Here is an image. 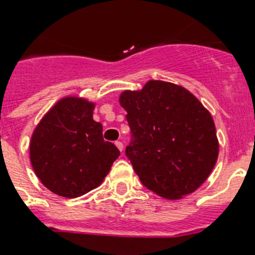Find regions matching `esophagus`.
Listing matches in <instances>:
<instances>
[{"label": "esophagus", "instance_id": "1", "mask_svg": "<svg viewBox=\"0 0 255 255\" xmlns=\"http://www.w3.org/2000/svg\"><path fill=\"white\" fill-rule=\"evenodd\" d=\"M115 146L118 147L119 151H123V143H122L121 141H115Z\"/></svg>", "mask_w": 255, "mask_h": 255}]
</instances>
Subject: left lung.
I'll list each match as a JSON object with an SVG mask.
<instances>
[{"instance_id": "8db88e82", "label": "left lung", "mask_w": 255, "mask_h": 255, "mask_svg": "<svg viewBox=\"0 0 255 255\" xmlns=\"http://www.w3.org/2000/svg\"><path fill=\"white\" fill-rule=\"evenodd\" d=\"M133 141L126 155L145 187L168 200L198 190L218 159V138L210 113L185 87L149 81L123 91Z\"/></svg>"}]
</instances>
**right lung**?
<instances>
[{"label":"right lung","instance_id":"1","mask_svg":"<svg viewBox=\"0 0 255 255\" xmlns=\"http://www.w3.org/2000/svg\"><path fill=\"white\" fill-rule=\"evenodd\" d=\"M95 103L77 96L57 101L32 133L29 158L35 176L59 196L78 198L96 189L121 152L104 141L94 121Z\"/></svg>","mask_w":255,"mask_h":255}]
</instances>
